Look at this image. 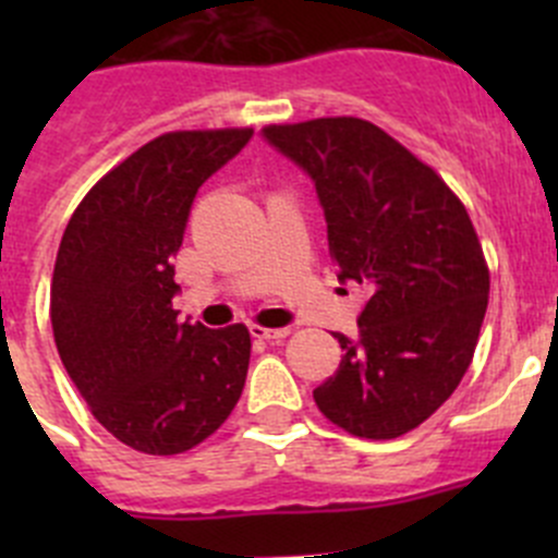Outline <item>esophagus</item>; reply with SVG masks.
<instances>
[{"instance_id":"1","label":"esophagus","mask_w":558,"mask_h":558,"mask_svg":"<svg viewBox=\"0 0 558 558\" xmlns=\"http://www.w3.org/2000/svg\"><path fill=\"white\" fill-rule=\"evenodd\" d=\"M251 335L256 337V340H283V337L291 335L289 326H280V329H267V326H251Z\"/></svg>"}]
</instances>
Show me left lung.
<instances>
[{"instance_id":"1","label":"left lung","mask_w":558,"mask_h":558,"mask_svg":"<svg viewBox=\"0 0 558 558\" xmlns=\"http://www.w3.org/2000/svg\"><path fill=\"white\" fill-rule=\"evenodd\" d=\"M313 180L340 283L367 286L359 335L313 391L331 424L391 440L453 393L475 353L488 267L459 196L384 129L315 118L262 129Z\"/></svg>"}]
</instances>
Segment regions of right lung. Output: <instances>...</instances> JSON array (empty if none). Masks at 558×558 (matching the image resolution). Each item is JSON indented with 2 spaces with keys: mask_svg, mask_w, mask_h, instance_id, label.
Instances as JSON below:
<instances>
[{
  "mask_svg": "<svg viewBox=\"0 0 558 558\" xmlns=\"http://www.w3.org/2000/svg\"><path fill=\"white\" fill-rule=\"evenodd\" d=\"M253 129L170 132L110 170L72 213L56 256V348L94 418L154 456L213 435L243 393V324H178L172 256L196 191L251 143Z\"/></svg>",
  "mask_w": 558,
  "mask_h": 558,
  "instance_id": "1",
  "label": "right lung"
}]
</instances>
